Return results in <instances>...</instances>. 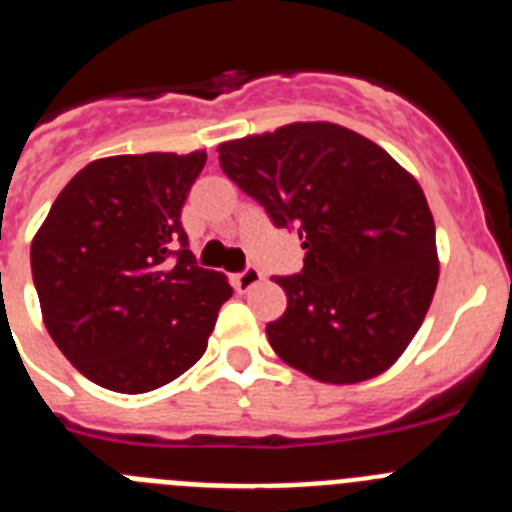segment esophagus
I'll return each mask as SVG.
<instances>
[{"label": "esophagus", "mask_w": 512, "mask_h": 512, "mask_svg": "<svg viewBox=\"0 0 512 512\" xmlns=\"http://www.w3.org/2000/svg\"><path fill=\"white\" fill-rule=\"evenodd\" d=\"M261 279H264V274H261L259 269H253V266H248L246 271H241V274H235V277H233V287H235V292H241V295H246L248 289L256 287V284H259Z\"/></svg>", "instance_id": "obj_1"}]
</instances>
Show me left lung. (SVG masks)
Here are the masks:
<instances>
[{"label": "left lung", "instance_id": "8db88e82", "mask_svg": "<svg viewBox=\"0 0 512 512\" xmlns=\"http://www.w3.org/2000/svg\"><path fill=\"white\" fill-rule=\"evenodd\" d=\"M220 166L277 228H297L305 269L277 277L287 310L266 325L282 361L325 384L379 377L423 325L438 284L436 225L410 171L336 122H292L217 146Z\"/></svg>", "mask_w": 512, "mask_h": 512}]
</instances>
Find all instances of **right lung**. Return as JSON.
<instances>
[{
  "label": "right lung",
  "mask_w": 512,
  "mask_h": 512,
  "mask_svg": "<svg viewBox=\"0 0 512 512\" xmlns=\"http://www.w3.org/2000/svg\"><path fill=\"white\" fill-rule=\"evenodd\" d=\"M205 151L97 158L53 202L30 246L43 323L87 379L143 395L205 354L233 287L197 266L182 207Z\"/></svg>",
  "instance_id": "obj_1"
}]
</instances>
